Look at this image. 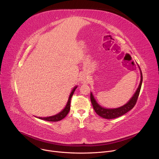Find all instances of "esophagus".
<instances>
[{
	"instance_id": "esophagus-1",
	"label": "esophagus",
	"mask_w": 159,
	"mask_h": 159,
	"mask_svg": "<svg viewBox=\"0 0 159 159\" xmlns=\"http://www.w3.org/2000/svg\"><path fill=\"white\" fill-rule=\"evenodd\" d=\"M87 79H88V78L86 76H83L82 78V82H87V80H88Z\"/></svg>"
}]
</instances>
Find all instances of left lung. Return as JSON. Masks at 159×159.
Returning a JSON list of instances; mask_svg holds the SVG:
<instances>
[{
    "mask_svg": "<svg viewBox=\"0 0 159 159\" xmlns=\"http://www.w3.org/2000/svg\"><path fill=\"white\" fill-rule=\"evenodd\" d=\"M140 69V68H139ZM140 71V82L139 86L136 91L135 94L131 97V98L125 105L118 107V108H114V109H107V108L103 107L100 106L96 101V100L94 98V96L93 95L92 93L91 92L90 93V99L91 104L93 105V109L96 113L99 115L101 117L106 119H112L119 117V116L126 113L129 111H130L133 107L135 106L136 104V102L137 101V99L140 93V91L142 86V82H143V74H142V71Z\"/></svg>",
    "mask_w": 159,
    "mask_h": 159,
    "instance_id": "1",
    "label": "left lung"
}]
</instances>
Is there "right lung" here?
Masks as SVG:
<instances>
[{"label":"right lung","mask_w":159,"mask_h":159,"mask_svg":"<svg viewBox=\"0 0 159 159\" xmlns=\"http://www.w3.org/2000/svg\"><path fill=\"white\" fill-rule=\"evenodd\" d=\"M77 88V86H75L73 89L71 94L70 95L68 102H67V104H66V107H64V109L61 112H60L59 113H58L55 115L48 116V117H43H43H39V119H42V120H46V121H49V122H57V121H59V120L63 119L64 117H66V116L68 115V113H69V111L70 110L71 99V97H72V96L74 93L75 90Z\"/></svg>","instance_id":"right-lung-1"}]
</instances>
